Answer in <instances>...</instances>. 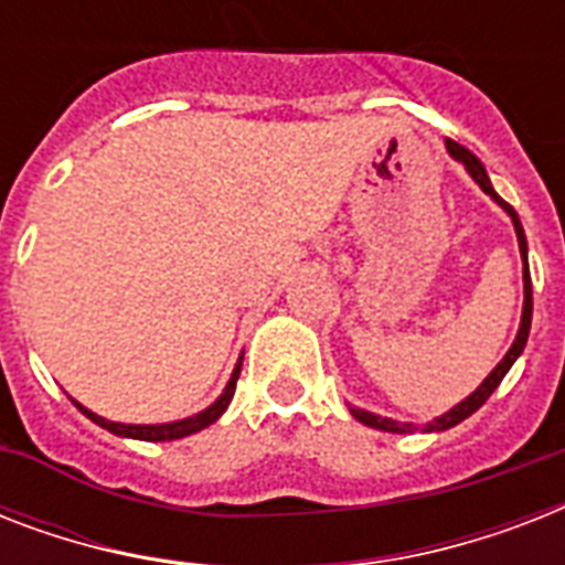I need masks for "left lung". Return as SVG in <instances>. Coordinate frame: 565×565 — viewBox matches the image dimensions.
I'll return each instance as SVG.
<instances>
[{"label":"left lung","mask_w":565,"mask_h":565,"mask_svg":"<svg viewBox=\"0 0 565 565\" xmlns=\"http://www.w3.org/2000/svg\"><path fill=\"white\" fill-rule=\"evenodd\" d=\"M446 146H448V152H451V158H457L460 163H466V170H469V175H472V179L481 184L483 193L492 195V199H495V202H499L501 207L510 213V220H513V228H516V237H519V252H522V257H525V308H522V326H519V334H516V340H513V345H510V352L504 354V361H501L499 366L490 372V375H487V381H483V384L478 386L472 395H469V398H463V402L457 404V407H451L446 416H439V419L430 422L425 430L455 428L457 422H463L466 416H472V413L478 411V407H481V404L487 402L492 393H495V386L501 384V377L508 375L510 366L516 363V358L522 354V349H525L527 331H531V313H534V292H531V273H527V239H525V231H522V222H519L516 211H513V207H510V204L504 202L499 193H495V190H492L490 179H487V170H483V163L478 161V158H475V154L469 152L466 146L455 143V140H446ZM352 413H354V419H361L363 425H370V428L393 430V434H402V430H413V425H398V422H393V419H381V416H375V413L354 411V407H352Z\"/></svg>","instance_id":"obj_1"}]
</instances>
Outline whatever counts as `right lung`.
I'll use <instances>...</instances> for the list:
<instances>
[{
	"mask_svg": "<svg viewBox=\"0 0 565 565\" xmlns=\"http://www.w3.org/2000/svg\"><path fill=\"white\" fill-rule=\"evenodd\" d=\"M237 377H239V366L234 370V375H231L228 386H225V393L216 398V402L207 407V411L195 413V416H190V419H181V422H170V425H119V422H108L102 419V416H96V413H90L87 407H82V404L75 402V407L87 416V419H93L96 425H102V428H108L110 434H117V437H131V439H146V443H167V439H181V437H190V434H195V430L207 428V425H213V422L220 419L222 413H225V407L231 404V398H234V390H237Z\"/></svg>",
	"mask_w": 565,
	"mask_h": 565,
	"instance_id": "1",
	"label": "right lung"
}]
</instances>
